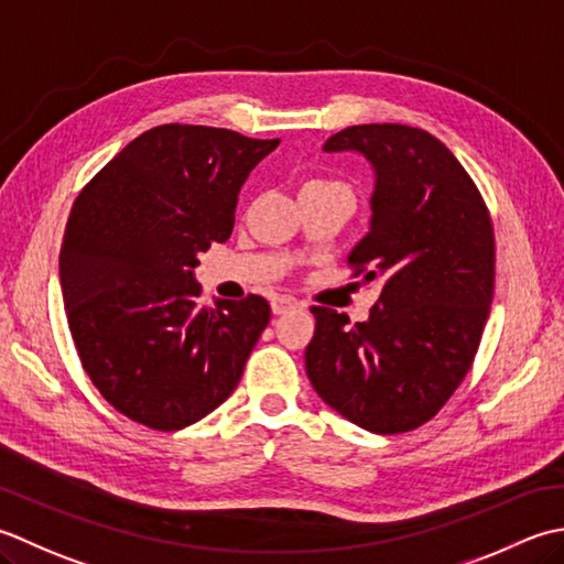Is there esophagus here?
Masks as SVG:
<instances>
[{"instance_id":"34e87169","label":"esophagus","mask_w":564,"mask_h":564,"mask_svg":"<svg viewBox=\"0 0 564 564\" xmlns=\"http://www.w3.org/2000/svg\"><path fill=\"white\" fill-rule=\"evenodd\" d=\"M270 306H272V314L280 316V314H286V312H292V308H296V302L290 296H274Z\"/></svg>"}]
</instances>
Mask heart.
<instances>
[{
    "mask_svg": "<svg viewBox=\"0 0 564 564\" xmlns=\"http://www.w3.org/2000/svg\"><path fill=\"white\" fill-rule=\"evenodd\" d=\"M312 185H336V182H324V180H316Z\"/></svg>",
    "mask_w": 564,
    "mask_h": 564,
    "instance_id": "1",
    "label": "heart"
}]
</instances>
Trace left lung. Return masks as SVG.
Instances as JSON below:
<instances>
[{"label":"left lung","instance_id":"1","mask_svg":"<svg viewBox=\"0 0 564 564\" xmlns=\"http://www.w3.org/2000/svg\"><path fill=\"white\" fill-rule=\"evenodd\" d=\"M324 151L358 153L372 167L370 228L348 260L382 292L355 326L312 308L308 382L355 426L406 433L441 411L479 348L494 294L487 206L457 158L421 129L350 126Z\"/></svg>","mask_w":564,"mask_h":564}]
</instances>
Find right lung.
<instances>
[{
    "mask_svg": "<svg viewBox=\"0 0 564 564\" xmlns=\"http://www.w3.org/2000/svg\"><path fill=\"white\" fill-rule=\"evenodd\" d=\"M278 145L212 126H158L75 199L61 248L67 326L91 382L131 421L180 431L238 387L270 304L250 294L202 306L194 268L231 236L240 187Z\"/></svg>",
    "mask_w": 564,
    "mask_h": 564,
    "instance_id": "add662e5",
    "label": "right lung"
}]
</instances>
